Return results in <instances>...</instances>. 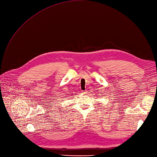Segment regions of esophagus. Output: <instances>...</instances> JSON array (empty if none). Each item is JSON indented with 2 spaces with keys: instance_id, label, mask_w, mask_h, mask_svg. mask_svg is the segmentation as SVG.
Returning <instances> with one entry per match:
<instances>
[{
  "instance_id": "esophagus-1",
  "label": "esophagus",
  "mask_w": 157,
  "mask_h": 157,
  "mask_svg": "<svg viewBox=\"0 0 157 157\" xmlns=\"http://www.w3.org/2000/svg\"><path fill=\"white\" fill-rule=\"evenodd\" d=\"M82 93H83V94H87V91H82Z\"/></svg>"
}]
</instances>
